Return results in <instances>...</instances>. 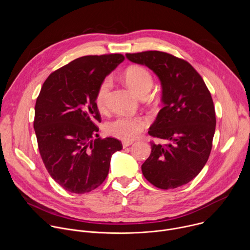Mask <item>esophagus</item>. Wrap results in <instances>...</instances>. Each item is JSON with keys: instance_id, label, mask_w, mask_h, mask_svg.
Listing matches in <instances>:
<instances>
[{"instance_id": "obj_1", "label": "esophagus", "mask_w": 250, "mask_h": 250, "mask_svg": "<svg viewBox=\"0 0 250 250\" xmlns=\"http://www.w3.org/2000/svg\"><path fill=\"white\" fill-rule=\"evenodd\" d=\"M132 144H133L132 141H123V147H124V148H125V147H127V146H131Z\"/></svg>"}]
</instances>
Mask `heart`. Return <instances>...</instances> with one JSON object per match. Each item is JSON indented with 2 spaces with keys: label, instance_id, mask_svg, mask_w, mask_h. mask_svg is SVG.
Wrapping results in <instances>:
<instances>
[{
  "label": "heart",
  "instance_id": "1",
  "mask_svg": "<svg viewBox=\"0 0 250 250\" xmlns=\"http://www.w3.org/2000/svg\"><path fill=\"white\" fill-rule=\"evenodd\" d=\"M127 86L138 97L142 93H148L153 85V79L148 71L141 66L129 67L125 74ZM111 79L103 80L96 94V104L100 110H104L109 95ZM146 125V121L138 117L120 116L104 125L105 132L123 140H132L139 135L141 130Z\"/></svg>",
  "mask_w": 250,
  "mask_h": 250
}]
</instances>
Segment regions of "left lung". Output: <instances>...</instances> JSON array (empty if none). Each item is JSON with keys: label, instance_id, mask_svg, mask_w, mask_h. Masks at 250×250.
<instances>
[{"label": "left lung", "instance_id": "obj_1", "mask_svg": "<svg viewBox=\"0 0 250 250\" xmlns=\"http://www.w3.org/2000/svg\"><path fill=\"white\" fill-rule=\"evenodd\" d=\"M125 56L152 70L162 88L163 108L148 133L169 142L164 146L151 142V153L141 165L142 174L159 189L183 186L201 172L211 150L216 113L210 93L183 59L156 50Z\"/></svg>", "mask_w": 250, "mask_h": 250}]
</instances>
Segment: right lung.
I'll return each instance as SVG.
<instances>
[{"instance_id": "1", "label": "right lung", "mask_w": 250, "mask_h": 250, "mask_svg": "<svg viewBox=\"0 0 250 250\" xmlns=\"http://www.w3.org/2000/svg\"><path fill=\"white\" fill-rule=\"evenodd\" d=\"M124 60L119 53L77 58L51 73L37 99L33 127L41 156L54 181L70 193L99 187L108 176L112 155L123 148L114 137H98L96 94Z\"/></svg>"}]
</instances>
